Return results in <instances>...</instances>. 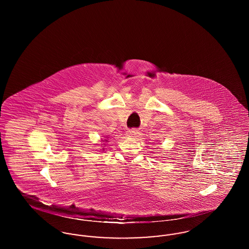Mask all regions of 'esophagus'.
<instances>
[{"instance_id":"1","label":"esophagus","mask_w":249,"mask_h":249,"mask_svg":"<svg viewBox=\"0 0 249 249\" xmlns=\"http://www.w3.org/2000/svg\"><path fill=\"white\" fill-rule=\"evenodd\" d=\"M128 134L131 137H135L139 134V130H136V129H131V130H128Z\"/></svg>"}]
</instances>
